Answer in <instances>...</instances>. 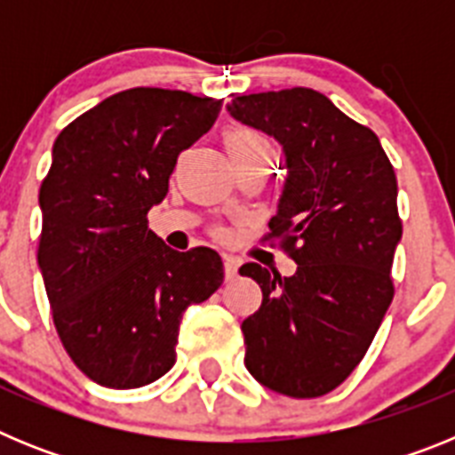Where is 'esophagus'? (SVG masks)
Listing matches in <instances>:
<instances>
[{
	"instance_id": "1",
	"label": "esophagus",
	"mask_w": 455,
	"mask_h": 455,
	"mask_svg": "<svg viewBox=\"0 0 455 455\" xmlns=\"http://www.w3.org/2000/svg\"><path fill=\"white\" fill-rule=\"evenodd\" d=\"M223 271H225V280H235L239 275V259L236 257L225 255L223 257Z\"/></svg>"
}]
</instances>
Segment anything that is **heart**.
<instances>
[{
	"label": "heart",
	"mask_w": 455,
	"mask_h": 455,
	"mask_svg": "<svg viewBox=\"0 0 455 455\" xmlns=\"http://www.w3.org/2000/svg\"><path fill=\"white\" fill-rule=\"evenodd\" d=\"M225 146H228L230 156H235L243 155L248 150H255V148L268 146V140L259 132L251 130V127H230V130L225 132Z\"/></svg>",
	"instance_id": "b5f03b06"
}]
</instances>
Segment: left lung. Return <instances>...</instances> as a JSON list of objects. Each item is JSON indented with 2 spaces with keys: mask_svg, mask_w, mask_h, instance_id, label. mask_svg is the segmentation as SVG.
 <instances>
[{
  "mask_svg": "<svg viewBox=\"0 0 455 455\" xmlns=\"http://www.w3.org/2000/svg\"><path fill=\"white\" fill-rule=\"evenodd\" d=\"M228 111L283 143L289 175L264 239L299 264L291 277L239 268L262 287L241 323L246 367L273 392L316 399L363 363L394 299L396 175L378 136L319 91L239 95Z\"/></svg>",
  "mask_w": 455,
  "mask_h": 455,
  "instance_id": "8db88e82",
  "label": "left lung"
}]
</instances>
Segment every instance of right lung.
Segmentation results:
<instances>
[{"label": "right lung", "mask_w": 455, "mask_h": 455, "mask_svg": "<svg viewBox=\"0 0 455 455\" xmlns=\"http://www.w3.org/2000/svg\"><path fill=\"white\" fill-rule=\"evenodd\" d=\"M223 100L139 86L102 100L54 140L40 184L38 267L63 348L102 387L155 383L175 364L182 312L223 283L212 248L178 252L148 228L178 156Z\"/></svg>", "instance_id": "obj_1"}]
</instances>
